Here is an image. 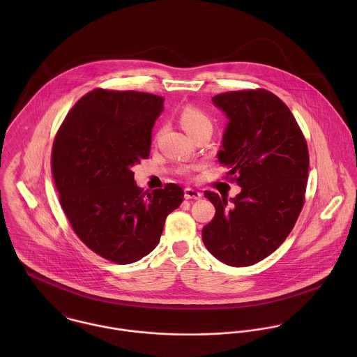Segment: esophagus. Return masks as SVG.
<instances>
[{"label":"esophagus","instance_id":"1","mask_svg":"<svg viewBox=\"0 0 357 357\" xmlns=\"http://www.w3.org/2000/svg\"><path fill=\"white\" fill-rule=\"evenodd\" d=\"M184 197H185V199H201L202 192H199L198 190H194V188H185Z\"/></svg>","mask_w":357,"mask_h":357}]
</instances>
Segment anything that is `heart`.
<instances>
[{
    "instance_id": "1",
    "label": "heart",
    "mask_w": 357,
    "mask_h": 357,
    "mask_svg": "<svg viewBox=\"0 0 357 357\" xmlns=\"http://www.w3.org/2000/svg\"><path fill=\"white\" fill-rule=\"evenodd\" d=\"M181 125L185 129L187 133H191L192 130L204 126V125H211L210 119L204 115L202 111L192 108V107H187L183 112H181Z\"/></svg>"
}]
</instances>
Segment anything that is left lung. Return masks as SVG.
Here are the masks:
<instances>
[{"instance_id":"left-lung-1","label":"left lung","mask_w":357,"mask_h":357,"mask_svg":"<svg viewBox=\"0 0 357 357\" xmlns=\"http://www.w3.org/2000/svg\"><path fill=\"white\" fill-rule=\"evenodd\" d=\"M228 118L218 162L242 188L231 198L206 191L214 218L204 227L206 249L231 266L273 253L291 232L304 204L309 153L291 111L265 89L217 95Z\"/></svg>"}]
</instances>
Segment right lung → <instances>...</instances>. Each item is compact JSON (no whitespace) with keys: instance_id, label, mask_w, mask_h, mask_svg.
<instances>
[{"instance_id":"add662e5","label":"right lung","mask_w":357,"mask_h":357,"mask_svg":"<svg viewBox=\"0 0 357 357\" xmlns=\"http://www.w3.org/2000/svg\"><path fill=\"white\" fill-rule=\"evenodd\" d=\"M162 111L160 96L95 89L71 108L53 142L52 173L73 229L116 264L150 255L184 198L177 184L143 194L135 181L133 166L150 156Z\"/></svg>"}]
</instances>
